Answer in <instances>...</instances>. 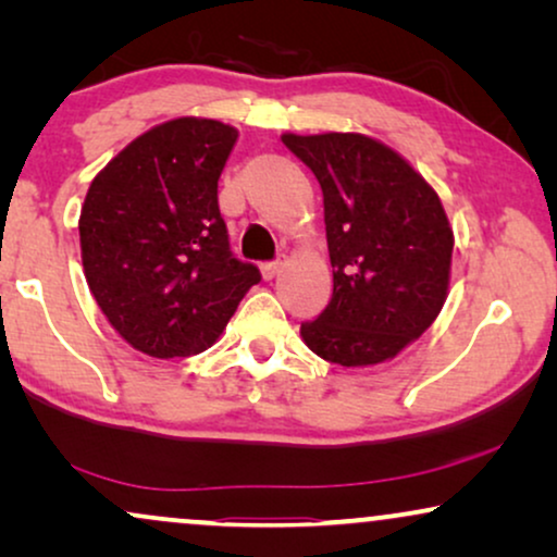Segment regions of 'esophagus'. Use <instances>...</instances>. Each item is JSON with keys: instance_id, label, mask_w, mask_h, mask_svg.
Returning a JSON list of instances; mask_svg holds the SVG:
<instances>
[{"instance_id": "34e87169", "label": "esophagus", "mask_w": 557, "mask_h": 557, "mask_svg": "<svg viewBox=\"0 0 557 557\" xmlns=\"http://www.w3.org/2000/svg\"><path fill=\"white\" fill-rule=\"evenodd\" d=\"M278 271H281V258H278V261H269V263H263V265H261V273H263V278H265V281L276 278V276H278Z\"/></svg>"}]
</instances>
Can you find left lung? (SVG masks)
<instances>
[{"label":"left lung","instance_id":"8db88e82","mask_svg":"<svg viewBox=\"0 0 557 557\" xmlns=\"http://www.w3.org/2000/svg\"><path fill=\"white\" fill-rule=\"evenodd\" d=\"M314 172L334 288L301 322L311 352L342 368L391 360L421 337L446 301L454 233L438 195L406 159L362 134H284Z\"/></svg>","mask_w":557,"mask_h":557}]
</instances>
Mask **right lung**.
Returning <instances> with one entry per match:
<instances>
[{
  "label": "right lung",
  "mask_w": 557,
  "mask_h": 557,
  "mask_svg": "<svg viewBox=\"0 0 557 557\" xmlns=\"http://www.w3.org/2000/svg\"><path fill=\"white\" fill-rule=\"evenodd\" d=\"M235 139L212 119L166 121L90 182L78 223L86 281L113 330L144 355L208 349L261 281L233 256L218 208Z\"/></svg>",
  "instance_id": "add662e5"
}]
</instances>
